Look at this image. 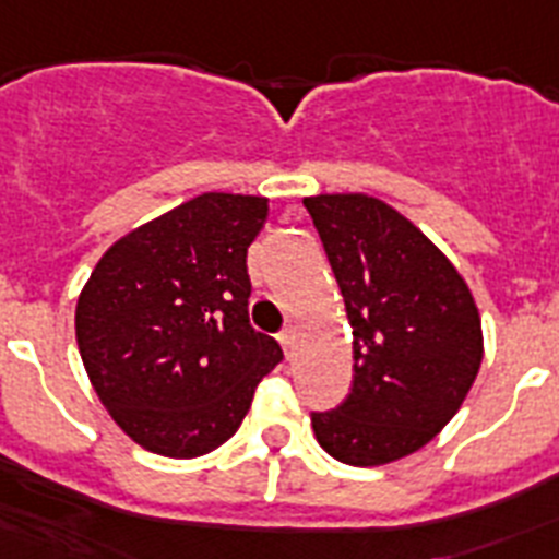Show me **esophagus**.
<instances>
[{"instance_id": "esophagus-1", "label": "esophagus", "mask_w": 559, "mask_h": 559, "mask_svg": "<svg viewBox=\"0 0 559 559\" xmlns=\"http://www.w3.org/2000/svg\"><path fill=\"white\" fill-rule=\"evenodd\" d=\"M276 338H280V344H283L285 355H288V358H290V355H294V330H290V328H285L283 333L276 335Z\"/></svg>"}]
</instances>
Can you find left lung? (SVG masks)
<instances>
[{"instance_id": "obj_1", "label": "left lung", "mask_w": 559, "mask_h": 559, "mask_svg": "<svg viewBox=\"0 0 559 559\" xmlns=\"http://www.w3.org/2000/svg\"><path fill=\"white\" fill-rule=\"evenodd\" d=\"M322 237L353 324V386L310 412L333 459L372 467L431 442L459 412L481 367L471 290L412 221L372 195L302 201Z\"/></svg>"}]
</instances>
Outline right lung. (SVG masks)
I'll return each instance as SVG.
<instances>
[{
  "instance_id": "add662e5",
  "label": "right lung",
  "mask_w": 559,
  "mask_h": 559,
  "mask_svg": "<svg viewBox=\"0 0 559 559\" xmlns=\"http://www.w3.org/2000/svg\"><path fill=\"white\" fill-rule=\"evenodd\" d=\"M269 199L204 192L100 257L78 299L83 367L114 423L142 448L195 459L240 428L283 360L249 322L246 254Z\"/></svg>"
}]
</instances>
